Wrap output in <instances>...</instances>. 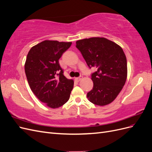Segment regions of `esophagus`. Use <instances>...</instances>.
I'll use <instances>...</instances> for the list:
<instances>
[{
    "label": "esophagus",
    "mask_w": 152,
    "mask_h": 152,
    "mask_svg": "<svg viewBox=\"0 0 152 152\" xmlns=\"http://www.w3.org/2000/svg\"><path fill=\"white\" fill-rule=\"evenodd\" d=\"M82 76H80V77H79L76 78L75 80H76L77 82H79V81H80V80H82Z\"/></svg>",
    "instance_id": "1"
}]
</instances>
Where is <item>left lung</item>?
Returning <instances> with one entry per match:
<instances>
[{
    "mask_svg": "<svg viewBox=\"0 0 152 152\" xmlns=\"http://www.w3.org/2000/svg\"><path fill=\"white\" fill-rule=\"evenodd\" d=\"M79 49L89 68L96 72L91 75L93 88L87 94L90 102L105 106L115 99L127 77V59L120 45L104 37L77 40Z\"/></svg>",
    "mask_w": 152,
    "mask_h": 152,
    "instance_id": "obj_1",
    "label": "left lung"
}]
</instances>
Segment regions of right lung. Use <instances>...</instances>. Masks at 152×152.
Masks as SVG:
<instances>
[{
	"mask_svg": "<svg viewBox=\"0 0 152 152\" xmlns=\"http://www.w3.org/2000/svg\"><path fill=\"white\" fill-rule=\"evenodd\" d=\"M71 45V42L45 40L27 54L25 71L30 89L49 108L60 107L70 98L74 82L64 76L59 59Z\"/></svg>",
	"mask_w": 152,
	"mask_h": 152,
	"instance_id": "add662e5",
	"label": "right lung"
}]
</instances>
